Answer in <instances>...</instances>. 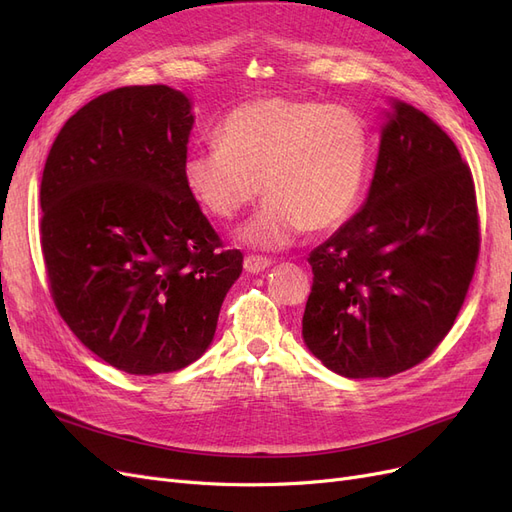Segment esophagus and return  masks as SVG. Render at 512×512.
<instances>
[{"instance_id": "1", "label": "esophagus", "mask_w": 512, "mask_h": 512, "mask_svg": "<svg viewBox=\"0 0 512 512\" xmlns=\"http://www.w3.org/2000/svg\"><path fill=\"white\" fill-rule=\"evenodd\" d=\"M243 267L247 273H260L267 267H271V258L267 256H256V254H247L243 260Z\"/></svg>"}]
</instances>
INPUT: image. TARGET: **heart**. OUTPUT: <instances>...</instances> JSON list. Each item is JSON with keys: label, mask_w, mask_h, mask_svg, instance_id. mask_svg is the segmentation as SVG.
Masks as SVG:
<instances>
[{"label": "heart", "mask_w": 512, "mask_h": 512, "mask_svg": "<svg viewBox=\"0 0 512 512\" xmlns=\"http://www.w3.org/2000/svg\"><path fill=\"white\" fill-rule=\"evenodd\" d=\"M215 143L185 156L183 181L211 218L228 222L262 192L269 198L241 239L262 250L288 245L305 228L331 230L359 203L369 132L344 106L269 96L222 119Z\"/></svg>", "instance_id": "obj_1"}]
</instances>
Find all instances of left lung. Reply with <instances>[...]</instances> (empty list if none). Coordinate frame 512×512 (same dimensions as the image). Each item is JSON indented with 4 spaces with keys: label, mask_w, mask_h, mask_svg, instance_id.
Listing matches in <instances>:
<instances>
[{
    "label": "left lung",
    "mask_w": 512,
    "mask_h": 512,
    "mask_svg": "<svg viewBox=\"0 0 512 512\" xmlns=\"http://www.w3.org/2000/svg\"><path fill=\"white\" fill-rule=\"evenodd\" d=\"M478 250L470 166L427 115L395 102L365 207L307 258V348L361 380L423 363L453 329Z\"/></svg>",
    "instance_id": "1"
}]
</instances>
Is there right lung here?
<instances>
[{
    "label": "right lung",
    "mask_w": 512,
    "mask_h": 512,
    "mask_svg": "<svg viewBox=\"0 0 512 512\" xmlns=\"http://www.w3.org/2000/svg\"><path fill=\"white\" fill-rule=\"evenodd\" d=\"M192 123L181 91L119 87L64 123L44 164L53 303L91 352L134 376L194 363L243 269L183 181Z\"/></svg>",
    "instance_id": "1"
}]
</instances>
